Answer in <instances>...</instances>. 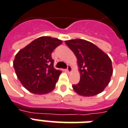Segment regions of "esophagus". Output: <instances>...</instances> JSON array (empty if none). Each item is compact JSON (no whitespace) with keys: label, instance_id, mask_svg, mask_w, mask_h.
Segmentation results:
<instances>
[{"label":"esophagus","instance_id":"esophagus-1","mask_svg":"<svg viewBox=\"0 0 128 128\" xmlns=\"http://www.w3.org/2000/svg\"><path fill=\"white\" fill-rule=\"evenodd\" d=\"M72 66L70 65H68V68H67V70H66V71L68 72H69V73H70V72H72Z\"/></svg>","mask_w":128,"mask_h":128}]
</instances>
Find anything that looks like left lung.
<instances>
[{
    "label": "left lung",
    "mask_w": 128,
    "mask_h": 128,
    "mask_svg": "<svg viewBox=\"0 0 128 128\" xmlns=\"http://www.w3.org/2000/svg\"><path fill=\"white\" fill-rule=\"evenodd\" d=\"M65 42L76 56L80 72V82L72 85L75 92L84 96H92L102 92L113 74L109 56L87 40L75 39Z\"/></svg>",
    "instance_id": "left-lung-1"
}]
</instances>
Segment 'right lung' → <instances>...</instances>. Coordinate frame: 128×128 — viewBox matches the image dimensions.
Here are the masks:
<instances>
[{
    "mask_svg": "<svg viewBox=\"0 0 128 128\" xmlns=\"http://www.w3.org/2000/svg\"><path fill=\"white\" fill-rule=\"evenodd\" d=\"M61 44L57 38L42 36L17 52L13 67L22 85L30 92L43 94L54 88L61 71L54 68L51 53Z\"/></svg>",
    "mask_w": 128,
    "mask_h": 128,
    "instance_id": "right-lung-1",
    "label": "right lung"
}]
</instances>
